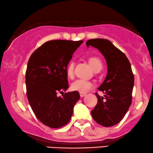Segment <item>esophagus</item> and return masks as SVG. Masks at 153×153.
I'll use <instances>...</instances> for the list:
<instances>
[{"mask_svg":"<svg viewBox=\"0 0 153 153\" xmlns=\"http://www.w3.org/2000/svg\"><path fill=\"white\" fill-rule=\"evenodd\" d=\"M85 95H86V93H80V96L81 97L85 96Z\"/></svg>","mask_w":153,"mask_h":153,"instance_id":"esophagus-1","label":"esophagus"}]
</instances>
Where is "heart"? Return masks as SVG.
<instances>
[{
	"label": "heart",
	"mask_w": 153,
	"mask_h": 153,
	"mask_svg": "<svg viewBox=\"0 0 153 153\" xmlns=\"http://www.w3.org/2000/svg\"><path fill=\"white\" fill-rule=\"evenodd\" d=\"M88 61L92 68L94 71H100L102 68V64L100 59L96 56H91L88 58ZM74 67L75 62L71 60L68 64L66 68V73L69 78H73L74 75ZM93 87V84L88 80H84V79H78L75 80L71 84V89L73 91L80 92V93H85L91 90Z\"/></svg>",
	"instance_id": "1"
}]
</instances>
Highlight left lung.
Here are the masks:
<instances>
[{
	"instance_id": "1",
	"label": "left lung",
	"mask_w": 153,
	"mask_h": 153,
	"mask_svg": "<svg viewBox=\"0 0 153 153\" xmlns=\"http://www.w3.org/2000/svg\"><path fill=\"white\" fill-rule=\"evenodd\" d=\"M86 45L98 49L108 65V74L98 88L105 96L100 97L95 93L97 103L91 111L92 117L102 126H115L124 117L132 102L134 75L130 62L124 53L108 40L91 39Z\"/></svg>"
}]
</instances>
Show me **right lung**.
Instances as JSON below:
<instances>
[{
	"instance_id": "right-lung-1",
	"label": "right lung",
	"mask_w": 153,
	"mask_h": 153,
	"mask_svg": "<svg viewBox=\"0 0 153 153\" xmlns=\"http://www.w3.org/2000/svg\"><path fill=\"white\" fill-rule=\"evenodd\" d=\"M82 40H55L45 42L32 53L25 72L26 95L29 104L45 126L59 128L71 120L73 108L80 99L77 91L68 88L66 68Z\"/></svg>"
}]
</instances>
